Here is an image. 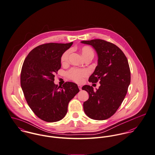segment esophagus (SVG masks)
<instances>
[{"instance_id": "1", "label": "esophagus", "mask_w": 155, "mask_h": 155, "mask_svg": "<svg viewBox=\"0 0 155 155\" xmlns=\"http://www.w3.org/2000/svg\"><path fill=\"white\" fill-rule=\"evenodd\" d=\"M78 88H79V89L81 90V87H82V86H81V85H78Z\"/></svg>"}]
</instances>
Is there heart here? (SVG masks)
I'll return each mask as SVG.
<instances>
[{"label":"heart","instance_id":"b5f03b06","mask_svg":"<svg viewBox=\"0 0 155 155\" xmlns=\"http://www.w3.org/2000/svg\"><path fill=\"white\" fill-rule=\"evenodd\" d=\"M83 56L85 58L89 55L94 56V52L93 49L89 46H83L80 49ZM70 51L68 50L64 52L61 56V62L62 64L67 62L68 59ZM88 71L87 69H71L67 73V75L69 78L74 80L77 83H81L83 80V78L87 76Z\"/></svg>","mask_w":155,"mask_h":155}]
</instances>
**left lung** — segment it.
Wrapping results in <instances>:
<instances>
[{
  "label": "left lung",
  "mask_w": 155,
  "mask_h": 155,
  "mask_svg": "<svg viewBox=\"0 0 155 155\" xmlns=\"http://www.w3.org/2000/svg\"><path fill=\"white\" fill-rule=\"evenodd\" d=\"M81 43L91 46L97 54V65L88 81L92 83L99 81L101 84L96 90L88 85L82 87L89 94L83 103L84 111L93 120H104L116 112L126 96L131 81L128 62L113 43L101 39Z\"/></svg>",
  "instance_id": "8db88e82"
}]
</instances>
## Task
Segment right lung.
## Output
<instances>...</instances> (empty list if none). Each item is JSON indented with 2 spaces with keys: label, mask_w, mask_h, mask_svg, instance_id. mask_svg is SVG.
Instances as JSON below:
<instances>
[{
  "label": "right lung",
  "mask_w": 155,
  "mask_h": 155,
  "mask_svg": "<svg viewBox=\"0 0 155 155\" xmlns=\"http://www.w3.org/2000/svg\"><path fill=\"white\" fill-rule=\"evenodd\" d=\"M51 43L40 45L28 53L21 70V86L28 106L41 120H61L68 111L69 101L79 92L77 84L54 83V74L61 67V56L72 46Z\"/></svg>",
  "instance_id": "add662e5"
}]
</instances>
